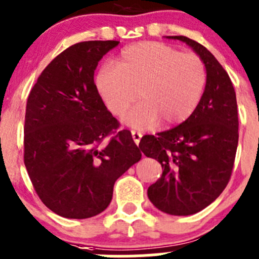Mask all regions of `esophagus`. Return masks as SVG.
I'll return each instance as SVG.
<instances>
[{"instance_id": "obj_1", "label": "esophagus", "mask_w": 259, "mask_h": 259, "mask_svg": "<svg viewBox=\"0 0 259 259\" xmlns=\"http://www.w3.org/2000/svg\"><path fill=\"white\" fill-rule=\"evenodd\" d=\"M132 137H133V140H134V142H135V144L139 145L140 139H142V137H143L142 133L135 132V130H133V132H132Z\"/></svg>"}]
</instances>
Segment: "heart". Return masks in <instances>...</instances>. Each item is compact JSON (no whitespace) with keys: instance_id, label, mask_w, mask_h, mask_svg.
I'll list each match as a JSON object with an SVG mask.
<instances>
[{"instance_id":"obj_1","label":"heart","mask_w":259,"mask_h":259,"mask_svg":"<svg viewBox=\"0 0 259 259\" xmlns=\"http://www.w3.org/2000/svg\"><path fill=\"white\" fill-rule=\"evenodd\" d=\"M116 66L105 64L95 79L96 90L114 116H122L138 98L142 103L125 121L138 129L160 120L171 126L187 120L197 109L205 85L207 69L193 52L174 46L143 41L122 49Z\"/></svg>"}]
</instances>
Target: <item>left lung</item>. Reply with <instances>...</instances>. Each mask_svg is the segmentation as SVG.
<instances>
[{
	"mask_svg": "<svg viewBox=\"0 0 259 259\" xmlns=\"http://www.w3.org/2000/svg\"><path fill=\"white\" fill-rule=\"evenodd\" d=\"M184 41L203 60L207 85L194 113L178 126L145 135L139 148L161 164L163 174L148 189L150 202L171 215H190L204 209L231 179L238 146V110L233 83L210 51L185 36Z\"/></svg>",
	"mask_w": 259,
	"mask_h": 259,
	"instance_id": "1",
	"label": "left lung"
}]
</instances>
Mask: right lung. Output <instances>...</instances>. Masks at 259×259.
Instances as JSON below:
<instances>
[{
  "mask_svg": "<svg viewBox=\"0 0 259 259\" xmlns=\"http://www.w3.org/2000/svg\"><path fill=\"white\" fill-rule=\"evenodd\" d=\"M119 41H83L45 67L27 98L23 161L41 202L65 218L108 208L114 184L142 159L129 130L106 109L94 82L101 57Z\"/></svg>",
  "mask_w": 259,
  "mask_h": 259,
  "instance_id": "right-lung-1",
  "label": "right lung"
}]
</instances>
